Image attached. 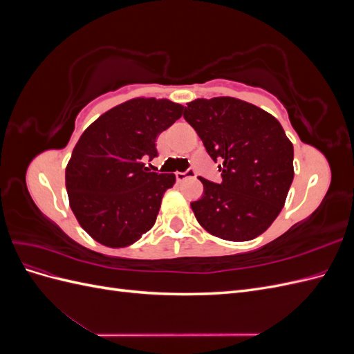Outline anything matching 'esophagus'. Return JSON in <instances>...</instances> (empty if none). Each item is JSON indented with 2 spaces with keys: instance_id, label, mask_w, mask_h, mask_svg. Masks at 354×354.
<instances>
[{
  "instance_id": "obj_1",
  "label": "esophagus",
  "mask_w": 354,
  "mask_h": 354,
  "mask_svg": "<svg viewBox=\"0 0 354 354\" xmlns=\"http://www.w3.org/2000/svg\"><path fill=\"white\" fill-rule=\"evenodd\" d=\"M195 176H196V173H195L194 168H187L186 171H183V173H181V171H177V173H176L177 181H183L187 177H195Z\"/></svg>"
}]
</instances>
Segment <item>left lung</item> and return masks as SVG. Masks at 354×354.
<instances>
[{
	"instance_id": "8db88e82",
	"label": "left lung",
	"mask_w": 354,
	"mask_h": 354,
	"mask_svg": "<svg viewBox=\"0 0 354 354\" xmlns=\"http://www.w3.org/2000/svg\"><path fill=\"white\" fill-rule=\"evenodd\" d=\"M185 120L218 162L220 183L199 177L190 202L201 226L227 241H250L270 227L294 178V147L274 116L233 97L187 103Z\"/></svg>"
}]
</instances>
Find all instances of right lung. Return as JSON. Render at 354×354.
I'll return each mask as SVG.
<instances>
[{
  "label": "right lung",
  "instance_id": "add662e5",
  "mask_svg": "<svg viewBox=\"0 0 354 354\" xmlns=\"http://www.w3.org/2000/svg\"><path fill=\"white\" fill-rule=\"evenodd\" d=\"M183 115L167 99H133L97 118L82 133L66 167L71 208L93 239L121 248L156 221L174 174L147 169L158 156L156 137Z\"/></svg>",
  "mask_w": 354,
  "mask_h": 354
}]
</instances>
